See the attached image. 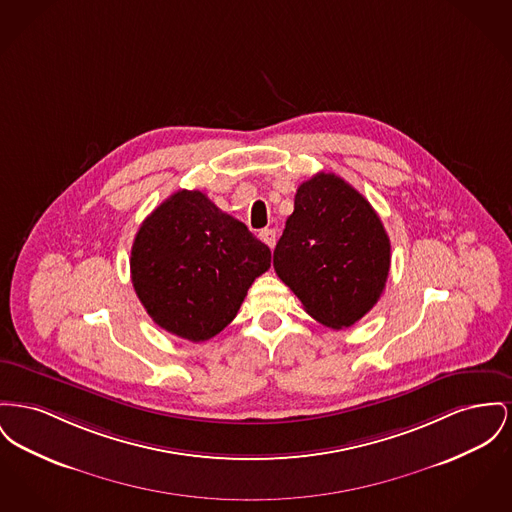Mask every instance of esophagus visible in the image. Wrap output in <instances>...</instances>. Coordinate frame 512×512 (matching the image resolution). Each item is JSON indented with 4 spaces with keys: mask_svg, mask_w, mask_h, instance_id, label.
Returning a JSON list of instances; mask_svg holds the SVG:
<instances>
[{
    "mask_svg": "<svg viewBox=\"0 0 512 512\" xmlns=\"http://www.w3.org/2000/svg\"><path fill=\"white\" fill-rule=\"evenodd\" d=\"M259 238L265 241L269 247H274L276 245V230H272V228H265V230H261L259 232Z\"/></svg>",
    "mask_w": 512,
    "mask_h": 512,
    "instance_id": "1",
    "label": "esophagus"
}]
</instances>
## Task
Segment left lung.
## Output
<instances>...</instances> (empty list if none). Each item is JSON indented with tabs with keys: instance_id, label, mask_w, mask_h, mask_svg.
Here are the masks:
<instances>
[{
	"instance_id": "obj_1",
	"label": "left lung",
	"mask_w": 512,
	"mask_h": 512,
	"mask_svg": "<svg viewBox=\"0 0 512 512\" xmlns=\"http://www.w3.org/2000/svg\"><path fill=\"white\" fill-rule=\"evenodd\" d=\"M272 265L315 321L346 329L381 298L391 240L360 191L321 172L298 187Z\"/></svg>"
}]
</instances>
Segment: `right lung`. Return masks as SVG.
I'll return each mask as SVG.
<instances>
[{
	"instance_id": "1",
	"label": "right lung",
	"mask_w": 512,
	"mask_h": 512,
	"mask_svg": "<svg viewBox=\"0 0 512 512\" xmlns=\"http://www.w3.org/2000/svg\"><path fill=\"white\" fill-rule=\"evenodd\" d=\"M131 282L164 331L203 342L228 327L271 249L203 191L181 189L145 218L131 247Z\"/></svg>"
}]
</instances>
